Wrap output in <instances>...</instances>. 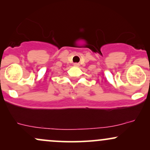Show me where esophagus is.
<instances>
[{
  "instance_id": "obj_1",
  "label": "esophagus",
  "mask_w": 150,
  "mask_h": 150,
  "mask_svg": "<svg viewBox=\"0 0 150 150\" xmlns=\"http://www.w3.org/2000/svg\"><path fill=\"white\" fill-rule=\"evenodd\" d=\"M79 63H74V66H75V67H78L79 66Z\"/></svg>"
}]
</instances>
